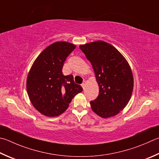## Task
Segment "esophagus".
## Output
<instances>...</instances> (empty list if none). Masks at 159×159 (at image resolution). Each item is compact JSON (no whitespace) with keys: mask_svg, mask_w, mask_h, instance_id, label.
<instances>
[{"mask_svg":"<svg viewBox=\"0 0 159 159\" xmlns=\"http://www.w3.org/2000/svg\"><path fill=\"white\" fill-rule=\"evenodd\" d=\"M81 86H82V88H83V89H85V86H86V82H85V81L83 82V83H82V84H81Z\"/></svg>","mask_w":159,"mask_h":159,"instance_id":"esophagus-1","label":"esophagus"}]
</instances>
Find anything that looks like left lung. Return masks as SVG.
Listing matches in <instances>:
<instances>
[{
	"label": "left lung",
	"mask_w": 159,
	"mask_h": 159,
	"mask_svg": "<svg viewBox=\"0 0 159 159\" xmlns=\"http://www.w3.org/2000/svg\"><path fill=\"white\" fill-rule=\"evenodd\" d=\"M91 62L99 88L96 99L91 101L92 111L101 117L117 115L126 107L134 89L131 69L122 53L103 41L80 45Z\"/></svg>",
	"instance_id": "8db88e82"
}]
</instances>
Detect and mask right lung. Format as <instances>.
Segmentation results:
<instances>
[{
    "instance_id": "1",
    "label": "right lung",
    "mask_w": 159,
    "mask_h": 159,
    "mask_svg": "<svg viewBox=\"0 0 159 159\" xmlns=\"http://www.w3.org/2000/svg\"><path fill=\"white\" fill-rule=\"evenodd\" d=\"M76 45L56 42L48 46L34 60L26 80L28 95L40 113L56 117L64 112L73 98L83 91L72 75L65 76L62 67Z\"/></svg>"
}]
</instances>
